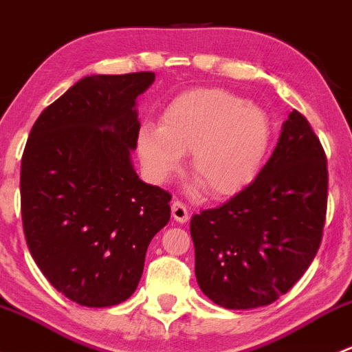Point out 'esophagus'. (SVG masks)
Masks as SVG:
<instances>
[{
    "label": "esophagus",
    "instance_id": "esophagus-1",
    "mask_svg": "<svg viewBox=\"0 0 352 352\" xmlns=\"http://www.w3.org/2000/svg\"><path fill=\"white\" fill-rule=\"evenodd\" d=\"M172 216L175 221L187 223V219H189V209H187V206L182 204L180 201H173L172 202Z\"/></svg>",
    "mask_w": 352,
    "mask_h": 352
}]
</instances>
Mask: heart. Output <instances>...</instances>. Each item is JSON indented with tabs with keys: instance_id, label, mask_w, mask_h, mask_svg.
Wrapping results in <instances>:
<instances>
[{
	"instance_id": "1",
	"label": "heart",
	"mask_w": 352,
	"mask_h": 352,
	"mask_svg": "<svg viewBox=\"0 0 352 352\" xmlns=\"http://www.w3.org/2000/svg\"><path fill=\"white\" fill-rule=\"evenodd\" d=\"M272 141L269 116L240 95L219 88H197L173 98L162 127L144 126L138 153L148 177L163 184L179 172L182 153L211 197H230L261 173Z\"/></svg>"
}]
</instances>
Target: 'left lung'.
Listing matches in <instances>:
<instances>
[{
	"label": "left lung",
	"instance_id": "8db88e82",
	"mask_svg": "<svg viewBox=\"0 0 352 352\" xmlns=\"http://www.w3.org/2000/svg\"><path fill=\"white\" fill-rule=\"evenodd\" d=\"M327 187L324 148L293 110L257 179L190 219L202 293L230 310L265 307L287 293L320 247Z\"/></svg>",
	"mask_w": 352,
	"mask_h": 352
}]
</instances>
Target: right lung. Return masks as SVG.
Instances as JSON below:
<instances>
[{"label":"right lung","mask_w":352,"mask_h":352,"mask_svg":"<svg viewBox=\"0 0 352 352\" xmlns=\"http://www.w3.org/2000/svg\"><path fill=\"white\" fill-rule=\"evenodd\" d=\"M155 73L81 78L35 120L22 156L23 233L35 264L83 307L126 301L148 245L168 223L166 190L143 182L131 160L136 98Z\"/></svg>","instance_id":"right-lung-1"}]
</instances>
